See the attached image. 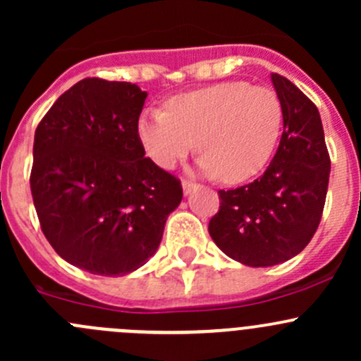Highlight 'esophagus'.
Listing matches in <instances>:
<instances>
[{
    "instance_id": "34e87169",
    "label": "esophagus",
    "mask_w": 361,
    "mask_h": 361,
    "mask_svg": "<svg viewBox=\"0 0 361 361\" xmlns=\"http://www.w3.org/2000/svg\"><path fill=\"white\" fill-rule=\"evenodd\" d=\"M181 185H183V192H185V194H190V192L194 190L195 187H197V183H195V181L187 180V178H185V180L181 181Z\"/></svg>"
}]
</instances>
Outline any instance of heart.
Wrapping results in <instances>:
<instances>
[{
    "label": "heart",
    "mask_w": 361,
    "mask_h": 361,
    "mask_svg": "<svg viewBox=\"0 0 361 361\" xmlns=\"http://www.w3.org/2000/svg\"><path fill=\"white\" fill-rule=\"evenodd\" d=\"M281 126L283 106L274 90L221 82L171 97L166 110H145L137 137L148 159L162 169H173L199 143L204 173L238 183L269 162Z\"/></svg>",
    "instance_id": "1"
}]
</instances>
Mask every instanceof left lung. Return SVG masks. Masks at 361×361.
Instances as JSON below:
<instances>
[{"label":"left lung","mask_w":361,"mask_h":361,"mask_svg":"<svg viewBox=\"0 0 361 361\" xmlns=\"http://www.w3.org/2000/svg\"><path fill=\"white\" fill-rule=\"evenodd\" d=\"M283 106V134L265 173L243 187L218 190L211 239L250 267L281 264L300 253L322 221L330 176L316 104L288 78L272 73Z\"/></svg>","instance_id":"left-lung-1"}]
</instances>
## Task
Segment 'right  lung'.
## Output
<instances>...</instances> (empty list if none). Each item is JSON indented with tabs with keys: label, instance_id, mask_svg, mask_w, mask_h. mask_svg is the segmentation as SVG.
I'll use <instances>...</instances> for the list:
<instances>
[{
	"label": "right lung",
	"instance_id": "add662e5",
	"mask_svg": "<svg viewBox=\"0 0 361 361\" xmlns=\"http://www.w3.org/2000/svg\"><path fill=\"white\" fill-rule=\"evenodd\" d=\"M147 92L130 82L83 78L39 120L31 194L61 258L97 276L136 271L155 253L181 181L137 137Z\"/></svg>",
	"mask_w": 361,
	"mask_h": 361
}]
</instances>
